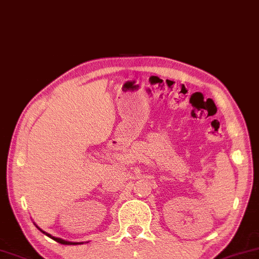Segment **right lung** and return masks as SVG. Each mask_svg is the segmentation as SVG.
Here are the masks:
<instances>
[{
    "instance_id": "add662e5",
    "label": "right lung",
    "mask_w": 259,
    "mask_h": 259,
    "mask_svg": "<svg viewBox=\"0 0 259 259\" xmlns=\"http://www.w3.org/2000/svg\"><path fill=\"white\" fill-rule=\"evenodd\" d=\"M40 231H42V230H40ZM44 232V231H42ZM44 233H46V232H44ZM46 236H48L50 238H52V239L53 240H55V242H58V243H60V244H66V245H71V244H78V243H71V242H66V240H63V239H60V238H55V237H52L51 234H48V233H46Z\"/></svg>"
}]
</instances>
